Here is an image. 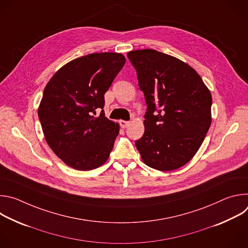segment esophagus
<instances>
[{
  "label": "esophagus",
  "mask_w": 248,
  "mask_h": 248,
  "mask_svg": "<svg viewBox=\"0 0 248 248\" xmlns=\"http://www.w3.org/2000/svg\"><path fill=\"white\" fill-rule=\"evenodd\" d=\"M120 124H121V126H122L123 128H126V127L130 124V123H129V122H126V121H121V122H120Z\"/></svg>",
  "instance_id": "obj_1"
}]
</instances>
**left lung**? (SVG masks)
I'll return each mask as SVG.
<instances>
[{"mask_svg": "<svg viewBox=\"0 0 248 248\" xmlns=\"http://www.w3.org/2000/svg\"><path fill=\"white\" fill-rule=\"evenodd\" d=\"M127 57L147 104L144 134L135 141L141 159L162 171L182 168L211 125V92L196 70L178 58L151 49L130 51Z\"/></svg>", "mask_w": 248, "mask_h": 248, "instance_id": "1", "label": "left lung"}]
</instances>
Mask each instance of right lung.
I'll list each match as a JSON object with an SVG mask.
<instances>
[{
	"mask_svg": "<svg viewBox=\"0 0 248 248\" xmlns=\"http://www.w3.org/2000/svg\"><path fill=\"white\" fill-rule=\"evenodd\" d=\"M125 58L120 53L89 54L62 65L48 81L38 117L46 142L68 167L90 170L109 159L120 124L105 117L107 92Z\"/></svg>",
	"mask_w": 248,
	"mask_h": 248,
	"instance_id": "add662e5",
	"label": "right lung"
}]
</instances>
